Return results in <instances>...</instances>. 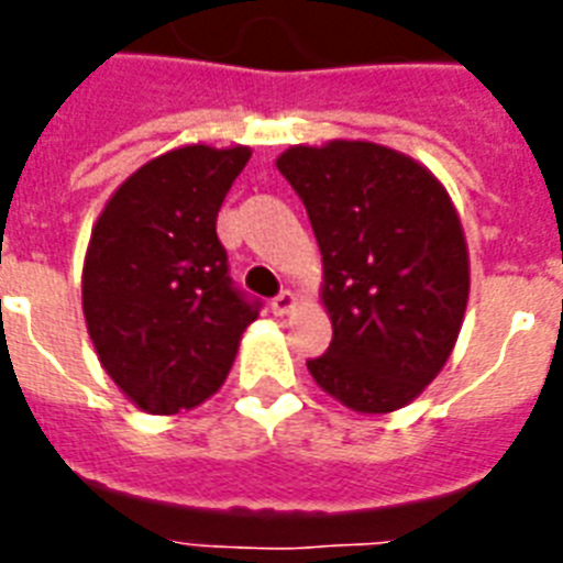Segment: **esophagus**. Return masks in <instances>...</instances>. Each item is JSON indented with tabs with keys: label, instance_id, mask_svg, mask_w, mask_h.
I'll use <instances>...</instances> for the list:
<instances>
[{
	"label": "esophagus",
	"instance_id": "obj_1",
	"mask_svg": "<svg viewBox=\"0 0 563 563\" xmlns=\"http://www.w3.org/2000/svg\"><path fill=\"white\" fill-rule=\"evenodd\" d=\"M295 307H298V298H295V291H289V289H283L280 295L272 300L274 316H289Z\"/></svg>",
	"mask_w": 563,
	"mask_h": 563
}]
</instances>
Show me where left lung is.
<instances>
[{"instance_id":"1","label":"left lung","mask_w":563,"mask_h":563,"mask_svg":"<svg viewBox=\"0 0 563 563\" xmlns=\"http://www.w3.org/2000/svg\"><path fill=\"white\" fill-rule=\"evenodd\" d=\"M277 169L324 256L333 342L309 374L356 411L402 409L444 368L467 307V245L450 195L420 163L374 143L295 145Z\"/></svg>"}]
</instances>
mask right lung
Listing matches in <instances>:
<instances>
[{"mask_svg":"<svg viewBox=\"0 0 563 563\" xmlns=\"http://www.w3.org/2000/svg\"><path fill=\"white\" fill-rule=\"evenodd\" d=\"M251 152L187 145L117 189L84 260V318L110 379L152 415L221 388L263 300L230 280L216 219Z\"/></svg>","mask_w":563,"mask_h":563,"instance_id":"add662e5","label":"right lung"}]
</instances>
